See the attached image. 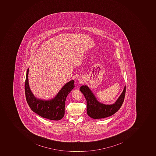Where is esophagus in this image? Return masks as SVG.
Here are the masks:
<instances>
[{
    "label": "esophagus",
    "instance_id": "obj_1",
    "mask_svg": "<svg viewBox=\"0 0 156 156\" xmlns=\"http://www.w3.org/2000/svg\"><path fill=\"white\" fill-rule=\"evenodd\" d=\"M83 77H80L78 80H79V82H80V83H82V82L83 81Z\"/></svg>",
    "mask_w": 156,
    "mask_h": 156
}]
</instances>
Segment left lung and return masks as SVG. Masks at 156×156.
I'll return each mask as SVG.
<instances>
[{"label":"left lung","mask_w":156,"mask_h":156,"mask_svg":"<svg viewBox=\"0 0 156 156\" xmlns=\"http://www.w3.org/2000/svg\"><path fill=\"white\" fill-rule=\"evenodd\" d=\"M126 86L121 95L112 104H104L99 102L91 89L87 85H82L80 90L84 96L87 102V113L90 118L100 119L114 115L120 109L124 101Z\"/></svg>","instance_id":"1"}]
</instances>
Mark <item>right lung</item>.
<instances>
[{"label":"right lung","mask_w":156,"mask_h":156,"mask_svg":"<svg viewBox=\"0 0 156 156\" xmlns=\"http://www.w3.org/2000/svg\"><path fill=\"white\" fill-rule=\"evenodd\" d=\"M29 68L27 69L25 81V94L27 101L34 112L42 118L53 121H59L64 116L66 99L73 89L74 80H72L65 84L57 94L50 100H43L34 96L29 84Z\"/></svg>","instance_id":"add662e5"}]
</instances>
